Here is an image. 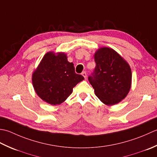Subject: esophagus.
Returning a JSON list of instances; mask_svg holds the SVG:
<instances>
[{
  "label": "esophagus",
  "mask_w": 157,
  "mask_h": 157,
  "mask_svg": "<svg viewBox=\"0 0 157 157\" xmlns=\"http://www.w3.org/2000/svg\"><path fill=\"white\" fill-rule=\"evenodd\" d=\"M82 75L83 76H84L85 79L87 78V73H86L85 72H82Z\"/></svg>",
  "instance_id": "esophagus-1"
}]
</instances>
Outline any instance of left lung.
Returning a JSON list of instances; mask_svg holds the SVG:
<instances>
[{
  "instance_id": "left-lung-1",
  "label": "left lung",
  "mask_w": 157,
  "mask_h": 157,
  "mask_svg": "<svg viewBox=\"0 0 157 157\" xmlns=\"http://www.w3.org/2000/svg\"><path fill=\"white\" fill-rule=\"evenodd\" d=\"M96 66L88 80L100 101L108 105L118 104L127 96L132 85V70L119 53L109 47L95 53Z\"/></svg>"
}]
</instances>
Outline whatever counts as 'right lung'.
<instances>
[{"instance_id": "obj_1", "label": "right lung", "mask_w": 157, "mask_h": 157, "mask_svg": "<svg viewBox=\"0 0 157 157\" xmlns=\"http://www.w3.org/2000/svg\"><path fill=\"white\" fill-rule=\"evenodd\" d=\"M84 77L75 72L73 63L66 54L47 53L33 74V84L36 94L52 105H59L72 94L73 88Z\"/></svg>"}]
</instances>
